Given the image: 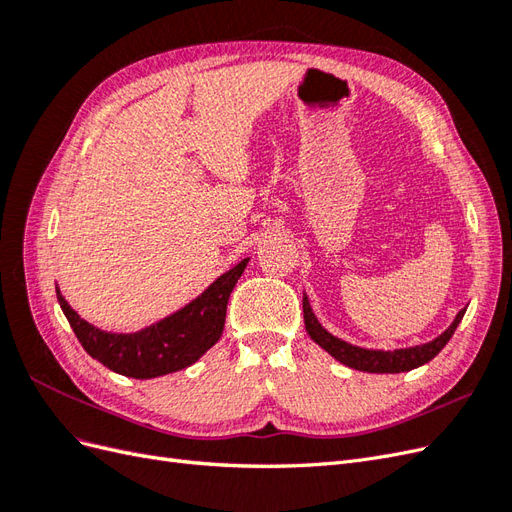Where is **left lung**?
Returning a JSON list of instances; mask_svg holds the SVG:
<instances>
[{
	"label": "left lung",
	"mask_w": 512,
	"mask_h": 512,
	"mask_svg": "<svg viewBox=\"0 0 512 512\" xmlns=\"http://www.w3.org/2000/svg\"><path fill=\"white\" fill-rule=\"evenodd\" d=\"M463 314H466V309H461L451 327H448L440 337H436L429 344L414 346V348H401V350H386V352L384 350H365L359 346L346 344V342H342V339L333 337L327 329H322V324L316 320L312 307H309L307 297H303V320H305V329H307L309 337H312L320 348H324L331 356H335L339 363H344L352 369L369 371V374H399V371H410L414 367H421V365L429 363L433 356H436L448 344V339L453 337Z\"/></svg>",
	"instance_id": "8db88e82"
}]
</instances>
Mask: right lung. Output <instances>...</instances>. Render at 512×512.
Segmentation results:
<instances>
[{"mask_svg": "<svg viewBox=\"0 0 512 512\" xmlns=\"http://www.w3.org/2000/svg\"><path fill=\"white\" fill-rule=\"evenodd\" d=\"M237 267L218 277L196 301L138 333H106L83 320L57 288V301L64 309L74 335L91 359L100 361L115 374L149 380L190 367L203 356L224 331L226 305L232 288L247 267Z\"/></svg>", "mask_w": 512, "mask_h": 512, "instance_id": "1", "label": "right lung"}]
</instances>
